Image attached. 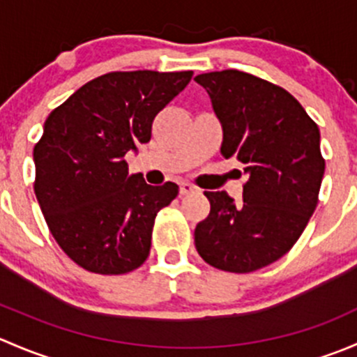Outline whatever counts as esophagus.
Returning <instances> with one entry per match:
<instances>
[{
  "mask_svg": "<svg viewBox=\"0 0 357 357\" xmlns=\"http://www.w3.org/2000/svg\"><path fill=\"white\" fill-rule=\"evenodd\" d=\"M195 190V186L190 185V183H181V185H179V193H181V195H188V193H193Z\"/></svg>",
  "mask_w": 357,
  "mask_h": 357,
  "instance_id": "obj_1",
  "label": "esophagus"
}]
</instances>
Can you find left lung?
I'll use <instances>...</instances> for the list:
<instances>
[{"mask_svg": "<svg viewBox=\"0 0 357 357\" xmlns=\"http://www.w3.org/2000/svg\"><path fill=\"white\" fill-rule=\"evenodd\" d=\"M195 81L222 126L221 155L247 174L238 205L226 192H205L211 212L195 228L197 252L222 271H255L283 257L314 212L325 174L319 129L289 91L247 72Z\"/></svg>", "mask_w": 357, "mask_h": 357, "instance_id": "1", "label": "left lung"}]
</instances>
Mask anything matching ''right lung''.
Segmentation results:
<instances>
[{"label":"right lung","instance_id":"obj_1","mask_svg":"<svg viewBox=\"0 0 357 357\" xmlns=\"http://www.w3.org/2000/svg\"><path fill=\"white\" fill-rule=\"evenodd\" d=\"M193 72H110L48 115L34 146V192L53 238L81 268L124 275L146 261L157 212L176 183L146 185L124 155L152 138L155 115Z\"/></svg>","mask_w":357,"mask_h":357}]
</instances>
